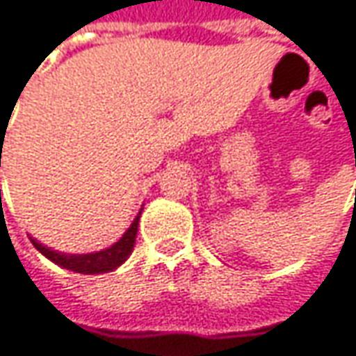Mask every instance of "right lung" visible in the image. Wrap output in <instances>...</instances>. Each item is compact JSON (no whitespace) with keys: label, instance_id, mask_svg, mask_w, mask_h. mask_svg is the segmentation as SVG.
Here are the masks:
<instances>
[{"label":"right lung","instance_id":"right-lung-1","mask_svg":"<svg viewBox=\"0 0 356 356\" xmlns=\"http://www.w3.org/2000/svg\"><path fill=\"white\" fill-rule=\"evenodd\" d=\"M142 214V210H140ZM140 214L134 218V222L130 224V228L124 232V236L118 240L116 244H112L106 250L99 252H90V254H65V252H58L44 246L42 242H38L35 238H31L33 246L44 254L45 258H49L51 262L60 264L62 268L80 273V275H102V273H112L116 270L120 264H124L128 257L132 254L134 244H136V232H138V222H140Z\"/></svg>","mask_w":356,"mask_h":356}]
</instances>
